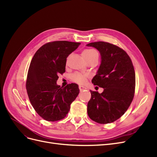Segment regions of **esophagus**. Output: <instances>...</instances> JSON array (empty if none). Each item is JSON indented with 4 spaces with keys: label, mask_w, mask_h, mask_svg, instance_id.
I'll use <instances>...</instances> for the list:
<instances>
[{
    "label": "esophagus",
    "mask_w": 157,
    "mask_h": 157,
    "mask_svg": "<svg viewBox=\"0 0 157 157\" xmlns=\"http://www.w3.org/2000/svg\"><path fill=\"white\" fill-rule=\"evenodd\" d=\"M78 88H79L80 91H82V90H86L87 89L86 87H84L83 86H81V85H80V86H78Z\"/></svg>",
    "instance_id": "obj_1"
}]
</instances>
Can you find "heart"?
<instances>
[{"instance_id":"heart-1","label":"heart","mask_w":157,"mask_h":157,"mask_svg":"<svg viewBox=\"0 0 157 157\" xmlns=\"http://www.w3.org/2000/svg\"><path fill=\"white\" fill-rule=\"evenodd\" d=\"M95 56H98V52L94 49H87V50H84L82 52V56L84 57V58H91V57H93ZM87 77H88V75H86L77 73L72 75L71 78H72V80L75 82H77L79 84H83L86 82V79Z\"/></svg>"}]
</instances>
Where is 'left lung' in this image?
Wrapping results in <instances>:
<instances>
[{
    "instance_id": "1",
    "label": "left lung",
    "mask_w": 157,
    "mask_h": 157,
    "mask_svg": "<svg viewBox=\"0 0 157 157\" xmlns=\"http://www.w3.org/2000/svg\"><path fill=\"white\" fill-rule=\"evenodd\" d=\"M86 46L100 53L101 63L92 82L103 88L101 94L90 91L88 115L99 124H108L121 117L130 105L135 92L134 68L129 56L119 47L102 41Z\"/></svg>"
}]
</instances>
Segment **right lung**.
<instances>
[{"label": "right lung", "mask_w": 157, "mask_h": 157, "mask_svg": "<svg viewBox=\"0 0 157 157\" xmlns=\"http://www.w3.org/2000/svg\"><path fill=\"white\" fill-rule=\"evenodd\" d=\"M80 42L55 41L38 50L28 71L26 89L33 108L47 121L64 118L79 94L77 84L63 88L57 84L58 75L65 72L67 58Z\"/></svg>", "instance_id": "add662e5"}]
</instances>
